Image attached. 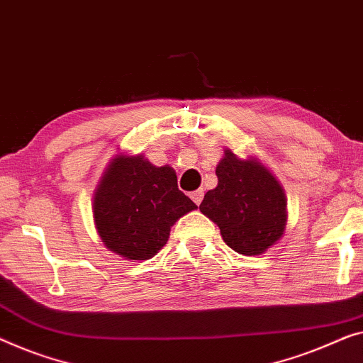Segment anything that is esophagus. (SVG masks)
Here are the masks:
<instances>
[{"label": "esophagus", "instance_id": "1", "mask_svg": "<svg viewBox=\"0 0 363 363\" xmlns=\"http://www.w3.org/2000/svg\"><path fill=\"white\" fill-rule=\"evenodd\" d=\"M190 196H191V199H193V201H194V203H196V204H199V203H201V201H203L204 191H203V190H196V191H193V193L190 194Z\"/></svg>", "mask_w": 363, "mask_h": 363}]
</instances>
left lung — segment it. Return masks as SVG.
<instances>
[{"label": "left lung", "instance_id": "obj_1", "mask_svg": "<svg viewBox=\"0 0 363 363\" xmlns=\"http://www.w3.org/2000/svg\"><path fill=\"white\" fill-rule=\"evenodd\" d=\"M218 186L204 194L199 211L219 225L230 249L260 255L283 235L286 199L280 183L255 160H240L230 150L216 167Z\"/></svg>", "mask_w": 363, "mask_h": 363}]
</instances>
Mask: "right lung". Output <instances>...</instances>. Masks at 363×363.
Returning a JSON list of instances; mask_svg holds the SVG:
<instances>
[{"mask_svg":"<svg viewBox=\"0 0 363 363\" xmlns=\"http://www.w3.org/2000/svg\"><path fill=\"white\" fill-rule=\"evenodd\" d=\"M198 206L178 190L177 173L143 155L113 159L93 199L99 238L129 260L152 259L170 238V228Z\"/></svg>","mask_w":363,"mask_h":363,"instance_id":"obj_1","label":"right lung"}]
</instances>
